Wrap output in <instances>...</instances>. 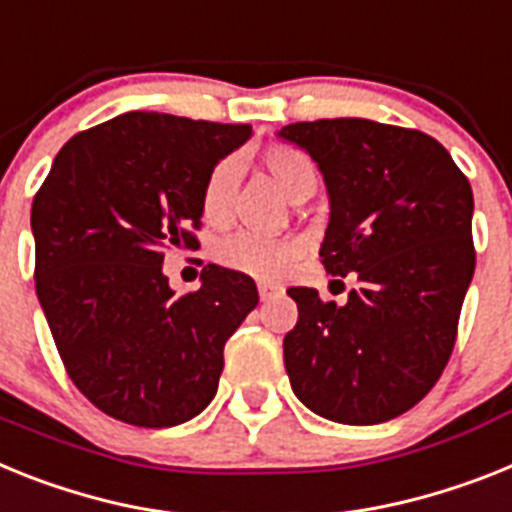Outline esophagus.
<instances>
[{
  "mask_svg": "<svg viewBox=\"0 0 512 512\" xmlns=\"http://www.w3.org/2000/svg\"><path fill=\"white\" fill-rule=\"evenodd\" d=\"M257 291H260V299H263V302H268L270 296H276V294H281V286H276V283H257Z\"/></svg>",
  "mask_w": 512,
  "mask_h": 512,
  "instance_id": "obj_1",
  "label": "esophagus"
}]
</instances>
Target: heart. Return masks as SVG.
<instances>
[{
    "label": "heart",
    "instance_id": "obj_1",
    "mask_svg": "<svg viewBox=\"0 0 512 512\" xmlns=\"http://www.w3.org/2000/svg\"><path fill=\"white\" fill-rule=\"evenodd\" d=\"M263 169L278 184V190L286 197H299L302 192L315 190L317 171L315 163L304 156L302 150L291 148V145H270L260 156ZM236 184V163L221 161L213 166V171L205 179L203 195H200V213L208 223H223L229 216L231 192ZM304 252V244L296 236H268L255 234H234L226 236L216 244V260L223 268L244 273L249 278H260V281H281Z\"/></svg>",
    "mask_w": 512,
    "mask_h": 512
}]
</instances>
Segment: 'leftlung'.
<instances>
[{"label":"left lung","instance_id":"8db88e82","mask_svg":"<svg viewBox=\"0 0 512 512\" xmlns=\"http://www.w3.org/2000/svg\"><path fill=\"white\" fill-rule=\"evenodd\" d=\"M328 187L320 244L330 276L356 273L349 302L294 286L283 338L291 388L338 424H380L432 390L453 354L474 278V192L435 137L369 119H317L278 130Z\"/></svg>","mask_w":512,"mask_h":512}]
</instances>
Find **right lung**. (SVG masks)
Segmentation results:
<instances>
[{
    "mask_svg": "<svg viewBox=\"0 0 512 512\" xmlns=\"http://www.w3.org/2000/svg\"><path fill=\"white\" fill-rule=\"evenodd\" d=\"M249 124L127 111L75 135L41 184L30 229L36 294L67 375L103 414L174 427L213 401L223 346L257 307L244 273L205 265L176 296L169 249H195L200 195Z\"/></svg>",
    "mask_w": 512,
    "mask_h": 512,
    "instance_id": "add662e5",
    "label": "right lung"
}]
</instances>
